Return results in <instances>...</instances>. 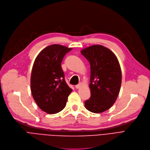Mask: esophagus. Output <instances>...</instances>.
<instances>
[{"label": "esophagus", "mask_w": 150, "mask_h": 150, "mask_svg": "<svg viewBox=\"0 0 150 150\" xmlns=\"http://www.w3.org/2000/svg\"><path fill=\"white\" fill-rule=\"evenodd\" d=\"M80 87H81V83H80V84H77V85L75 86L76 89H79Z\"/></svg>", "instance_id": "1"}]
</instances>
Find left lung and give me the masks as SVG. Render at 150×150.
I'll use <instances>...</instances> for the list:
<instances>
[{"label": "left lung", "instance_id": "left-lung-1", "mask_svg": "<svg viewBox=\"0 0 150 150\" xmlns=\"http://www.w3.org/2000/svg\"><path fill=\"white\" fill-rule=\"evenodd\" d=\"M81 53L91 67V94L84 106L91 112H103L112 107L120 93L122 75L119 61L111 50L100 45L84 48Z\"/></svg>", "mask_w": 150, "mask_h": 150}]
</instances>
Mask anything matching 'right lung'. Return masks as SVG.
Wrapping results in <instances>:
<instances>
[{
    "instance_id": "1",
    "label": "right lung",
    "mask_w": 150,
    "mask_h": 150,
    "mask_svg": "<svg viewBox=\"0 0 150 150\" xmlns=\"http://www.w3.org/2000/svg\"><path fill=\"white\" fill-rule=\"evenodd\" d=\"M63 45L54 44L42 50L35 58L30 76L32 97L43 112L55 114L66 105L72 89L64 79L61 62L71 50Z\"/></svg>"
}]
</instances>
